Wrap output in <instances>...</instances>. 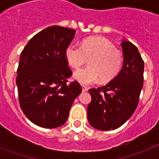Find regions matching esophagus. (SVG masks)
I'll return each mask as SVG.
<instances>
[{
	"label": "esophagus",
	"mask_w": 159,
	"mask_h": 159,
	"mask_svg": "<svg viewBox=\"0 0 159 159\" xmlns=\"http://www.w3.org/2000/svg\"><path fill=\"white\" fill-rule=\"evenodd\" d=\"M82 92H87L88 91V88L87 87H85V86H82Z\"/></svg>",
	"instance_id": "34e87169"
}]
</instances>
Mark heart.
<instances>
[{"mask_svg": "<svg viewBox=\"0 0 159 159\" xmlns=\"http://www.w3.org/2000/svg\"><path fill=\"white\" fill-rule=\"evenodd\" d=\"M65 58L70 67L77 69L89 59V66L76 71L74 79L83 85L111 82L120 72L123 55L104 38L94 37L82 41L81 46L70 43L65 48Z\"/></svg>", "mask_w": 159, "mask_h": 159, "instance_id": "heart-1", "label": "heart"}]
</instances>
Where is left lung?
Wrapping results in <instances>:
<instances>
[{
    "instance_id": "8db88e82",
    "label": "left lung",
    "mask_w": 159,
    "mask_h": 159,
    "mask_svg": "<svg viewBox=\"0 0 159 159\" xmlns=\"http://www.w3.org/2000/svg\"><path fill=\"white\" fill-rule=\"evenodd\" d=\"M122 69L108 84L89 89L92 102L87 106L90 125L100 130L119 128L133 115L143 85L144 62L135 45L129 41L121 43Z\"/></svg>"
}]
</instances>
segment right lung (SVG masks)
<instances>
[{
  "mask_svg": "<svg viewBox=\"0 0 159 159\" xmlns=\"http://www.w3.org/2000/svg\"><path fill=\"white\" fill-rule=\"evenodd\" d=\"M75 33L61 26L48 27L34 36L20 53L16 77L19 102L26 117L40 127L62 125L82 92L77 81L68 82L72 72L64 55Z\"/></svg>",
  "mask_w": 159,
  "mask_h": 159,
  "instance_id": "right-lung-1",
  "label": "right lung"
}]
</instances>
